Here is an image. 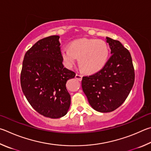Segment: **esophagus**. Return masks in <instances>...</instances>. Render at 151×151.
I'll list each match as a JSON object with an SVG mask.
<instances>
[{
    "mask_svg": "<svg viewBox=\"0 0 151 151\" xmlns=\"http://www.w3.org/2000/svg\"><path fill=\"white\" fill-rule=\"evenodd\" d=\"M76 78L79 81H81V80H82V76L80 75V74L76 73Z\"/></svg>",
    "mask_w": 151,
    "mask_h": 151,
    "instance_id": "obj_1",
    "label": "esophagus"
}]
</instances>
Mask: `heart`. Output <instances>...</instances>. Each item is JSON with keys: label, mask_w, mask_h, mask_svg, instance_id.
I'll return each mask as SVG.
<instances>
[{"label": "heart", "mask_w": 151, "mask_h": 151, "mask_svg": "<svg viewBox=\"0 0 151 151\" xmlns=\"http://www.w3.org/2000/svg\"><path fill=\"white\" fill-rule=\"evenodd\" d=\"M70 47L60 51L63 65L71 68L78 58V63L84 73H95L101 70L109 58V48L106 42L96 38H80L70 44Z\"/></svg>", "instance_id": "b5f03b06"}]
</instances>
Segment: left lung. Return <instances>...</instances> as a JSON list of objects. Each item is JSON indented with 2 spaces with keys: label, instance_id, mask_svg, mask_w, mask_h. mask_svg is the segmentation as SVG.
Here are the masks:
<instances>
[{
  "label": "left lung",
  "instance_id": "8db88e82",
  "mask_svg": "<svg viewBox=\"0 0 151 151\" xmlns=\"http://www.w3.org/2000/svg\"><path fill=\"white\" fill-rule=\"evenodd\" d=\"M111 56L102 70L83 77L81 87L91 107L111 112L125 101L133 88L134 70L130 52L119 41L106 37Z\"/></svg>",
  "mask_w": 151,
  "mask_h": 151
}]
</instances>
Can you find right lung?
I'll return each instance as SVG.
<instances>
[{"mask_svg": "<svg viewBox=\"0 0 151 151\" xmlns=\"http://www.w3.org/2000/svg\"><path fill=\"white\" fill-rule=\"evenodd\" d=\"M59 36L40 40L25 54L21 88L29 104L40 114L58 119L67 114L71 97L65 84L76 73L64 68Z\"/></svg>", "mask_w": 151, "mask_h": 151, "instance_id": "obj_1", "label": "right lung"}]
</instances>
